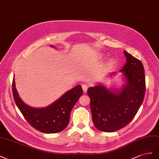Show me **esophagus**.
<instances>
[{
  "label": "esophagus",
  "instance_id": "1",
  "mask_svg": "<svg viewBox=\"0 0 159 159\" xmlns=\"http://www.w3.org/2000/svg\"><path fill=\"white\" fill-rule=\"evenodd\" d=\"M82 88H83V91L84 93H86L87 91V89H88V86L87 84H83L82 85Z\"/></svg>",
  "mask_w": 159,
  "mask_h": 159
}]
</instances>
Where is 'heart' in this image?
Listing matches in <instances>:
<instances>
[{
	"label": "heart",
	"instance_id": "heart-1",
	"mask_svg": "<svg viewBox=\"0 0 159 159\" xmlns=\"http://www.w3.org/2000/svg\"><path fill=\"white\" fill-rule=\"evenodd\" d=\"M113 62H114V60H113V59H111V60L110 61V63H111V64H112Z\"/></svg>",
	"mask_w": 159,
	"mask_h": 159
}]
</instances>
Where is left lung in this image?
I'll return each instance as SVG.
<instances>
[{"instance_id": "left-lung-1", "label": "left lung", "mask_w": 159, "mask_h": 159, "mask_svg": "<svg viewBox=\"0 0 159 159\" xmlns=\"http://www.w3.org/2000/svg\"><path fill=\"white\" fill-rule=\"evenodd\" d=\"M126 62L120 70L124 84L119 89H108L102 83L89 88L93 123L98 130L112 133L133 120L143 102L145 76L143 63L124 51ZM116 72L109 73L112 77Z\"/></svg>"}]
</instances>
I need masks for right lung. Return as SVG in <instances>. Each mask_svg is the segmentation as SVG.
I'll use <instances>...</instances> for the list:
<instances>
[{
    "instance_id": "right-lung-1",
    "label": "right lung",
    "mask_w": 159,
    "mask_h": 159,
    "mask_svg": "<svg viewBox=\"0 0 159 159\" xmlns=\"http://www.w3.org/2000/svg\"><path fill=\"white\" fill-rule=\"evenodd\" d=\"M12 93L18 108L30 125L40 132L52 134L61 132L66 127L69 122L70 111L83 91L81 86L77 85L47 107L34 108L26 105L19 97L14 76Z\"/></svg>"
}]
</instances>
